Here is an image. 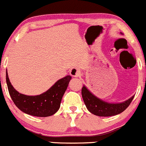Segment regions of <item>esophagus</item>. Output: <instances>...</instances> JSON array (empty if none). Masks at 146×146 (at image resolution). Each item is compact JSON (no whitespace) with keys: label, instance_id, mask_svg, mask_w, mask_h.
<instances>
[{"label":"esophagus","instance_id":"1","mask_svg":"<svg viewBox=\"0 0 146 146\" xmlns=\"http://www.w3.org/2000/svg\"><path fill=\"white\" fill-rule=\"evenodd\" d=\"M70 74L71 76H74V77H77V76H79L80 75V71H79V69L73 67V68H72L70 70Z\"/></svg>","mask_w":146,"mask_h":146}]
</instances>
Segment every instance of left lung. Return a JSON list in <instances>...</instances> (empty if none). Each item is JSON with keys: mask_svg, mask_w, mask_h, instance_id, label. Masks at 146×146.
Segmentation results:
<instances>
[{"mask_svg": "<svg viewBox=\"0 0 146 146\" xmlns=\"http://www.w3.org/2000/svg\"><path fill=\"white\" fill-rule=\"evenodd\" d=\"M82 96L89 111L98 116H111L119 114L128 108L134 98L133 96L121 103H109L94 96L84 85L82 89Z\"/></svg>", "mask_w": 146, "mask_h": 146, "instance_id": "obj_1", "label": "left lung"}]
</instances>
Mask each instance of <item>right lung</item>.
<instances>
[{
	"instance_id": "1",
	"label": "right lung",
	"mask_w": 146,
	"mask_h": 146,
	"mask_svg": "<svg viewBox=\"0 0 146 146\" xmlns=\"http://www.w3.org/2000/svg\"><path fill=\"white\" fill-rule=\"evenodd\" d=\"M72 76L59 79L47 92L37 96H27L14 89L6 72V83L11 97L15 106L27 114L38 117H47L54 114L60 107L62 99L67 90Z\"/></svg>"
}]
</instances>
